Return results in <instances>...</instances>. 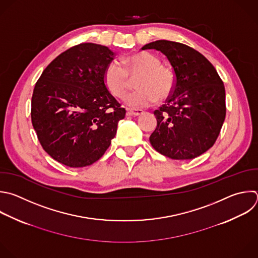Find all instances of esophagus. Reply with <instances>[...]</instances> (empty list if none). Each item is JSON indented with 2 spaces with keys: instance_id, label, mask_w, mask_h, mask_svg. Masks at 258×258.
<instances>
[{
  "instance_id": "obj_1",
  "label": "esophagus",
  "mask_w": 258,
  "mask_h": 258,
  "mask_svg": "<svg viewBox=\"0 0 258 258\" xmlns=\"http://www.w3.org/2000/svg\"><path fill=\"white\" fill-rule=\"evenodd\" d=\"M144 113L142 109H127V114L132 116H140Z\"/></svg>"
}]
</instances>
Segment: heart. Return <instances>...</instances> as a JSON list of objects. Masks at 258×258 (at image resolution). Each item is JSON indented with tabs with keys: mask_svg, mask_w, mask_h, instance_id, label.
Returning <instances> with one entry per match:
<instances>
[{
	"mask_svg": "<svg viewBox=\"0 0 258 258\" xmlns=\"http://www.w3.org/2000/svg\"><path fill=\"white\" fill-rule=\"evenodd\" d=\"M125 68L117 60L108 62L104 70L103 80L107 90L117 98L127 94L132 78L137 80L139 90L126 98L132 108L148 107L158 100H165L173 93L176 85L174 71L168 66L161 64L156 55L140 51L124 58Z\"/></svg>",
	"mask_w": 258,
	"mask_h": 258,
	"instance_id": "b5f03b06",
	"label": "heart"
}]
</instances>
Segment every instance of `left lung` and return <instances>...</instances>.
Instances as JSON below:
<instances>
[{
    "mask_svg": "<svg viewBox=\"0 0 258 258\" xmlns=\"http://www.w3.org/2000/svg\"><path fill=\"white\" fill-rule=\"evenodd\" d=\"M142 49H156L172 66L173 93L154 114L157 126L150 143L160 154L189 160L215 144L226 116L224 83L214 66L198 50L174 41L157 40Z\"/></svg>",
    "mask_w": 258,
    "mask_h": 258,
    "instance_id": "left-lung-1",
    "label": "left lung"
}]
</instances>
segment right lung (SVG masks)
Listing matches in <instances>:
<instances>
[{
	"label": "right lung",
	"instance_id": "1",
	"mask_svg": "<svg viewBox=\"0 0 258 258\" xmlns=\"http://www.w3.org/2000/svg\"><path fill=\"white\" fill-rule=\"evenodd\" d=\"M113 57L107 46L81 43L56 56L36 82L32 125L42 148L55 161L86 167L110 146L125 115L103 80Z\"/></svg>",
	"mask_w": 258,
	"mask_h": 258
}]
</instances>
